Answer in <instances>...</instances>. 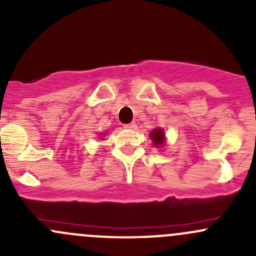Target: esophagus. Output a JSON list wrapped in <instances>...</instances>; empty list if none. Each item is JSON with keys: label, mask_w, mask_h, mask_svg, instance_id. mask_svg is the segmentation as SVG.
<instances>
[{"label": "esophagus", "mask_w": 256, "mask_h": 256, "mask_svg": "<svg viewBox=\"0 0 256 256\" xmlns=\"http://www.w3.org/2000/svg\"><path fill=\"white\" fill-rule=\"evenodd\" d=\"M136 128V124L134 122V121H132V122L126 124V125H125V128Z\"/></svg>", "instance_id": "esophagus-1"}]
</instances>
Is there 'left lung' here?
Returning a JSON list of instances; mask_svg holds the SVG:
<instances>
[{
    "instance_id": "left-lung-1",
    "label": "left lung",
    "mask_w": 256,
    "mask_h": 256,
    "mask_svg": "<svg viewBox=\"0 0 256 256\" xmlns=\"http://www.w3.org/2000/svg\"><path fill=\"white\" fill-rule=\"evenodd\" d=\"M150 138H151L152 142L156 147L162 146L164 144V131L162 128H154L152 132L150 134Z\"/></svg>"
}]
</instances>
